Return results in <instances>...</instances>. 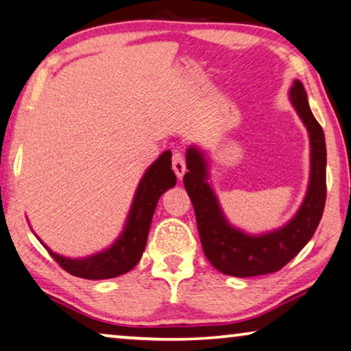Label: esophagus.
I'll use <instances>...</instances> for the list:
<instances>
[{
	"label": "esophagus",
	"mask_w": 351,
	"mask_h": 351,
	"mask_svg": "<svg viewBox=\"0 0 351 351\" xmlns=\"http://www.w3.org/2000/svg\"><path fill=\"white\" fill-rule=\"evenodd\" d=\"M171 169H173L175 175L178 176V180H181L182 176L186 173V160L182 157L181 152L175 151L173 152V159H171Z\"/></svg>",
	"instance_id": "esophagus-1"
}]
</instances>
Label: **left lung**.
<instances>
[{"instance_id": "8db88e82", "label": "left lung", "mask_w": 351, "mask_h": 351, "mask_svg": "<svg viewBox=\"0 0 351 351\" xmlns=\"http://www.w3.org/2000/svg\"><path fill=\"white\" fill-rule=\"evenodd\" d=\"M289 101L307 128L310 141V175L307 192L293 218L263 234H250L230 224L210 182V162L197 145L186 149L184 187L194 205L202 248L221 274L258 276L285 267L312 239L322 219L326 202V141L322 125L310 110L307 92L299 79L289 87Z\"/></svg>"}]
</instances>
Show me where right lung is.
<instances>
[{
    "label": "right lung",
    "instance_id": "obj_1",
    "mask_svg": "<svg viewBox=\"0 0 351 351\" xmlns=\"http://www.w3.org/2000/svg\"><path fill=\"white\" fill-rule=\"evenodd\" d=\"M176 184L171 170V151H165L147 167L133 195L130 210L119 237L108 248L84 258H66L49 248L36 235L53 259L68 274L86 280H106L124 275L140 263L145 253L152 216L160 195Z\"/></svg>",
    "mask_w": 351,
    "mask_h": 351
}]
</instances>
